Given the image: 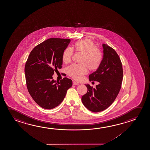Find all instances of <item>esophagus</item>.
Segmentation results:
<instances>
[{
  "label": "esophagus",
  "instance_id": "1",
  "mask_svg": "<svg viewBox=\"0 0 150 150\" xmlns=\"http://www.w3.org/2000/svg\"><path fill=\"white\" fill-rule=\"evenodd\" d=\"M73 84L74 85H79V83H76V81H73Z\"/></svg>",
  "mask_w": 150,
  "mask_h": 150
}]
</instances>
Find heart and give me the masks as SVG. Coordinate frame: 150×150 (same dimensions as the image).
<instances>
[{"mask_svg": "<svg viewBox=\"0 0 150 150\" xmlns=\"http://www.w3.org/2000/svg\"><path fill=\"white\" fill-rule=\"evenodd\" d=\"M75 51L82 54L79 61L80 64H72L67 69V74L76 80H79L87 74L88 69L91 71H95L100 67L103 59L102 52L98 49L95 44L89 40H81L74 45ZM73 52L67 47L62 53V59L64 63L71 61Z\"/></svg>", "mask_w": 150, "mask_h": 150, "instance_id": "heart-1", "label": "heart"}]
</instances>
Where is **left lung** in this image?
Segmentation results:
<instances>
[{
  "instance_id": "obj_1",
  "label": "left lung",
  "mask_w": 150,
  "mask_h": 150,
  "mask_svg": "<svg viewBox=\"0 0 150 150\" xmlns=\"http://www.w3.org/2000/svg\"><path fill=\"white\" fill-rule=\"evenodd\" d=\"M103 57L100 67L89 75L90 81H98L99 84L95 88L85 85L87 92L81 97L85 107L94 112L104 110L113 103L122 81V66L119 55L107 44H103Z\"/></svg>"
}]
</instances>
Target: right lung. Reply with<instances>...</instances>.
<instances>
[{"label":"right lung","instance_id":"obj_1","mask_svg":"<svg viewBox=\"0 0 150 150\" xmlns=\"http://www.w3.org/2000/svg\"><path fill=\"white\" fill-rule=\"evenodd\" d=\"M70 39L50 38L35 47L28 57L25 72L28 91L42 108L52 109L63 100L72 81L67 77L54 81V71L62 68V53Z\"/></svg>","mask_w":150,"mask_h":150}]
</instances>
